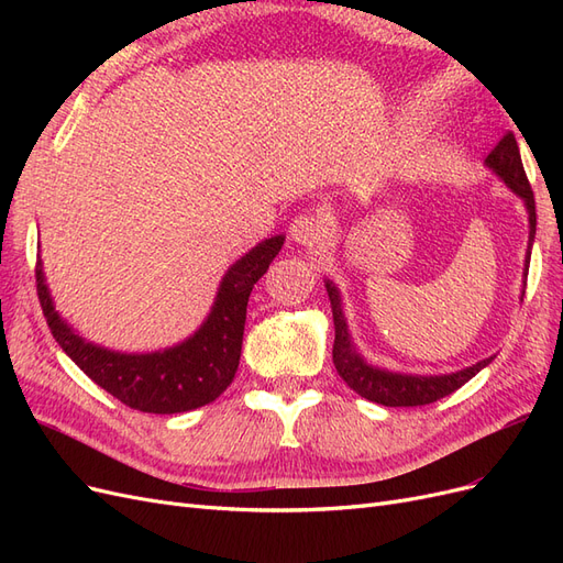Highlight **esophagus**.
Segmentation results:
<instances>
[{
	"mask_svg": "<svg viewBox=\"0 0 563 563\" xmlns=\"http://www.w3.org/2000/svg\"><path fill=\"white\" fill-rule=\"evenodd\" d=\"M323 232H327V225H323V220L314 213H300L291 223L294 242L302 246H314L317 242H321Z\"/></svg>",
	"mask_w": 563,
	"mask_h": 563,
	"instance_id": "1",
	"label": "esophagus"
}]
</instances>
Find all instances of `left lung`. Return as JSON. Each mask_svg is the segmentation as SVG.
<instances>
[{
	"label": "left lung",
	"instance_id": "8db88e82",
	"mask_svg": "<svg viewBox=\"0 0 563 563\" xmlns=\"http://www.w3.org/2000/svg\"><path fill=\"white\" fill-rule=\"evenodd\" d=\"M484 164L523 201L526 207V213H528V249H526V261H523V279H526L528 263H531V249L536 240V199L523 172L515 133L503 135V141L490 150V155L486 157ZM323 284H327L331 310H333L335 371L338 376L347 383V387H352L356 395L368 401H376L383 406L432 404L441 397H449L451 391L463 387L467 380L476 376V373L493 362V356H488V360L476 362L467 368H460L453 373H439V376H418V373H399V371H387L376 364H368L352 340L347 317L343 312V296H340L338 286L331 279H323ZM523 288H526V282H523ZM521 300H523V291H521Z\"/></svg>",
	"mask_w": 563,
	"mask_h": 563
}]
</instances>
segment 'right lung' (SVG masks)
<instances>
[{"instance_id": "1", "label": "right lung", "mask_w": 563, "mask_h": 563, "mask_svg": "<svg viewBox=\"0 0 563 563\" xmlns=\"http://www.w3.org/2000/svg\"><path fill=\"white\" fill-rule=\"evenodd\" d=\"M284 234L267 236L220 279L216 300L201 327L174 347L157 352H114L81 338L54 305L37 258V296L51 333L63 352L122 404L143 413H183L218 399L234 380L242 356L246 305L269 263L284 246Z\"/></svg>"}]
</instances>
